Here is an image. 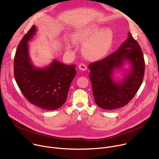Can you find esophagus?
<instances>
[{"label":"esophagus","instance_id":"obj_1","mask_svg":"<svg viewBox=\"0 0 159 159\" xmlns=\"http://www.w3.org/2000/svg\"><path fill=\"white\" fill-rule=\"evenodd\" d=\"M79 69H80L81 70H83V71L86 70L87 69V65H86L85 64H84V63H80V64L79 65Z\"/></svg>","mask_w":159,"mask_h":159}]
</instances>
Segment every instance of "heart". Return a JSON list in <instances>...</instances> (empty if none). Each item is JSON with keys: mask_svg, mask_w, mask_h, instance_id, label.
Masks as SVG:
<instances>
[{"mask_svg": "<svg viewBox=\"0 0 159 159\" xmlns=\"http://www.w3.org/2000/svg\"><path fill=\"white\" fill-rule=\"evenodd\" d=\"M74 40L84 42L83 52L91 59L100 58L107 54L113 41V33L109 29L101 30L98 26L82 28L74 34ZM69 47H70L69 46Z\"/></svg>", "mask_w": 159, "mask_h": 159, "instance_id": "b5f03b06", "label": "heart"}]
</instances>
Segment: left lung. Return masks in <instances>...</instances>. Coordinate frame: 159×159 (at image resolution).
Returning <instances> with one entry per match:
<instances>
[{
  "label": "left lung",
  "instance_id": "1",
  "mask_svg": "<svg viewBox=\"0 0 159 159\" xmlns=\"http://www.w3.org/2000/svg\"><path fill=\"white\" fill-rule=\"evenodd\" d=\"M125 60L130 61L132 70L123 83L116 84L111 80L112 71ZM89 68L96 103L102 109L111 110L126 105L137 94L143 80L145 60L140 44L129 32L117 51L90 63Z\"/></svg>",
  "mask_w": 159,
  "mask_h": 159
}]
</instances>
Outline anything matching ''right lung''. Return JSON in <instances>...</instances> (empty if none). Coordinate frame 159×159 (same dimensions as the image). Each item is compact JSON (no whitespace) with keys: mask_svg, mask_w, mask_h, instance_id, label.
Wrapping results in <instances>:
<instances>
[{"mask_svg":"<svg viewBox=\"0 0 159 159\" xmlns=\"http://www.w3.org/2000/svg\"><path fill=\"white\" fill-rule=\"evenodd\" d=\"M35 32L36 27L33 26L18 45L14 62L15 80L30 103L46 110H55L66 101L76 75L75 65L55 60L47 68L35 69L29 57L28 44Z\"/></svg>","mask_w":159,"mask_h":159,"instance_id":"obj_1","label":"right lung"}]
</instances>
